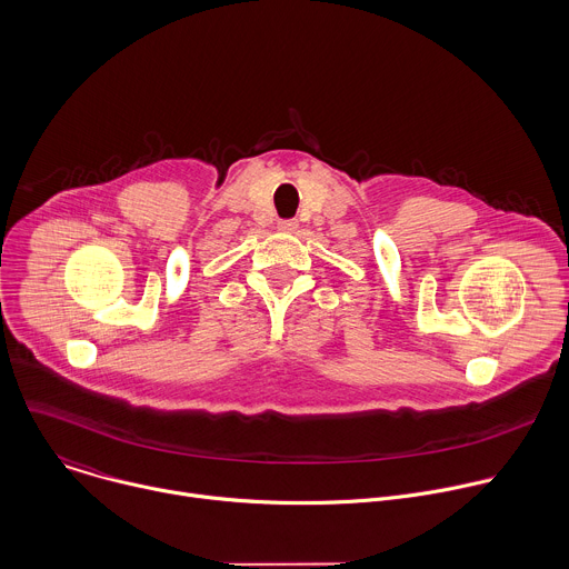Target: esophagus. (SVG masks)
I'll use <instances>...</instances> for the list:
<instances>
[{
	"mask_svg": "<svg viewBox=\"0 0 569 569\" xmlns=\"http://www.w3.org/2000/svg\"><path fill=\"white\" fill-rule=\"evenodd\" d=\"M277 228H279L281 232H295V230L299 228V221H297V219H281V221L277 223Z\"/></svg>",
	"mask_w": 569,
	"mask_h": 569,
	"instance_id": "1",
	"label": "esophagus"
}]
</instances>
